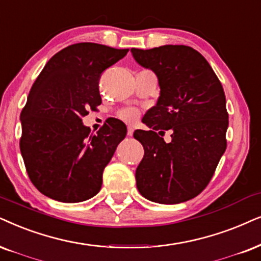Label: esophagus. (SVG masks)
<instances>
[{"label":"esophagus","mask_w":261,"mask_h":261,"mask_svg":"<svg viewBox=\"0 0 261 261\" xmlns=\"http://www.w3.org/2000/svg\"><path fill=\"white\" fill-rule=\"evenodd\" d=\"M134 135V127H127V136H133Z\"/></svg>","instance_id":"obj_1"}]
</instances>
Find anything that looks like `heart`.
Returning <instances> with one entry per match:
<instances>
[{
    "instance_id": "1",
    "label": "heart",
    "mask_w": 261,
    "mask_h": 261,
    "mask_svg": "<svg viewBox=\"0 0 261 261\" xmlns=\"http://www.w3.org/2000/svg\"><path fill=\"white\" fill-rule=\"evenodd\" d=\"M138 113L137 110H135V108H124V110H121L119 113H118V117L120 118L121 120L126 121V123H134V121L137 120Z\"/></svg>"
}]
</instances>
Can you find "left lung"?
<instances>
[{"mask_svg":"<svg viewBox=\"0 0 261 261\" xmlns=\"http://www.w3.org/2000/svg\"><path fill=\"white\" fill-rule=\"evenodd\" d=\"M135 60L156 74L160 96L144 115L151 130H136L144 148L137 189L153 202L172 204L199 195L226 149L229 114L222 83L199 51L188 45L131 49ZM173 131V141L161 137Z\"/></svg>","mask_w":261,"mask_h":261,"instance_id":"left-lung-1","label":"left lung"}]
</instances>
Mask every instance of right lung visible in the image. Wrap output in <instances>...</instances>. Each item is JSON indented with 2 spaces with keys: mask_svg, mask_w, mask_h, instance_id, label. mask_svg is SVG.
I'll use <instances>...</instances> for the list:
<instances>
[{
  "mask_svg": "<svg viewBox=\"0 0 261 261\" xmlns=\"http://www.w3.org/2000/svg\"><path fill=\"white\" fill-rule=\"evenodd\" d=\"M127 51L90 42L68 45L35 81L20 114V151L30 179L43 195L82 202L100 191L105 167L127 130L111 118L91 134L82 118L101 105L102 72Z\"/></svg>",
  "mask_w": 261,
  "mask_h": 261,
  "instance_id": "obj_1",
  "label": "right lung"
}]
</instances>
